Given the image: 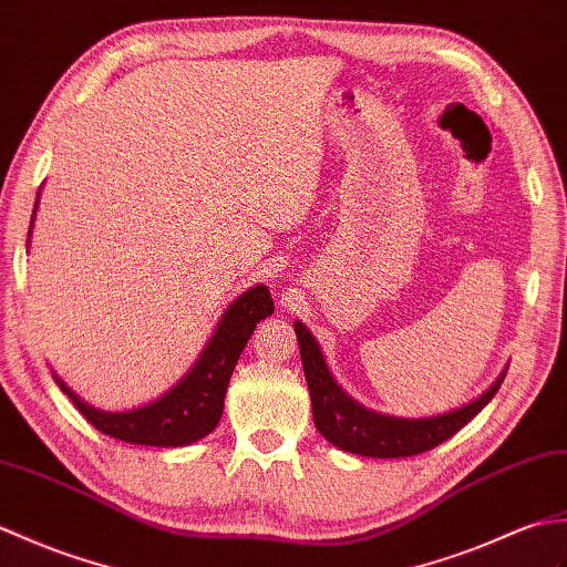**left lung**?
<instances>
[{
  "instance_id": "obj_1",
  "label": "left lung",
  "mask_w": 567,
  "mask_h": 567,
  "mask_svg": "<svg viewBox=\"0 0 567 567\" xmlns=\"http://www.w3.org/2000/svg\"><path fill=\"white\" fill-rule=\"evenodd\" d=\"M293 327L300 347V361H303L306 381L310 390L312 420H316L318 432L330 444L357 456L405 458L424 454V451L439 446L446 442V439L454 436L461 426L468 424L475 414L495 398L507 373H502L499 379L489 385V390H485L481 398L461 410L436 414V417L426 420L385 417V414H375L367 408L357 405V402L334 383L332 373L327 369V363L320 354L316 337L306 330V324L296 322Z\"/></svg>"
}]
</instances>
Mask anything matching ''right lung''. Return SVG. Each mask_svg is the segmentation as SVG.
<instances>
[{
	"instance_id": "right-lung-1",
	"label": "right lung",
	"mask_w": 567,
	"mask_h": 567,
	"mask_svg": "<svg viewBox=\"0 0 567 567\" xmlns=\"http://www.w3.org/2000/svg\"><path fill=\"white\" fill-rule=\"evenodd\" d=\"M38 208V198H35ZM35 208L31 216V228L35 218ZM31 235V233H29ZM274 312V300L267 286H255L243 293L235 303L223 312L210 337L204 354L198 357L194 369L174 385L167 395L150 402V405L131 412H102L72 393L60 383L58 385L74 402L84 420L96 426L102 434L128 444L143 446H186L198 442L216 430L225 405V390H228L235 363L240 359L247 339L255 332L259 320L269 318Z\"/></svg>"
}]
</instances>
